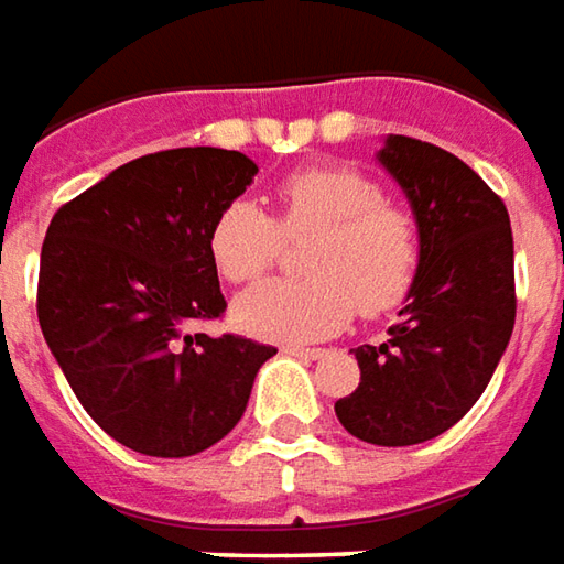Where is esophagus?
I'll return each instance as SVG.
<instances>
[{
    "label": "esophagus",
    "mask_w": 564,
    "mask_h": 564,
    "mask_svg": "<svg viewBox=\"0 0 564 564\" xmlns=\"http://www.w3.org/2000/svg\"><path fill=\"white\" fill-rule=\"evenodd\" d=\"M282 354H294V357H323V347H307V344H282Z\"/></svg>",
    "instance_id": "obj_1"
}]
</instances>
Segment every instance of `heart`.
<instances>
[{
    "label": "heart",
    "instance_id": "obj_1",
    "mask_svg": "<svg viewBox=\"0 0 564 564\" xmlns=\"http://www.w3.org/2000/svg\"><path fill=\"white\" fill-rule=\"evenodd\" d=\"M275 217L257 204L229 202L207 236V251L226 282H251L282 254L285 238L313 236L301 279H267L232 307L238 328L270 341L326 338L350 319L394 310L422 267L415 217L388 202L360 170L304 167L273 188Z\"/></svg>",
    "mask_w": 564,
    "mask_h": 564
}]
</instances>
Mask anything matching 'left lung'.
Here are the masks:
<instances>
[{
  "label": "left lung",
  "mask_w": 564,
  "mask_h": 564,
  "mask_svg": "<svg viewBox=\"0 0 564 564\" xmlns=\"http://www.w3.org/2000/svg\"><path fill=\"white\" fill-rule=\"evenodd\" d=\"M379 161L410 198L422 267L391 338L354 350L360 388L335 413L366 444L410 447L485 394L516 326V251L502 198L456 154L388 135Z\"/></svg>",
  "instance_id": "left-lung-1"
}]
</instances>
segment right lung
I'll return each mask as SVG.
<instances>
[{
	"label": "right lung",
	"instance_id": "add662e5",
	"mask_svg": "<svg viewBox=\"0 0 564 564\" xmlns=\"http://www.w3.org/2000/svg\"><path fill=\"white\" fill-rule=\"evenodd\" d=\"M254 173L241 151H154L48 223L36 289L45 344L98 429L135 453L180 459L214 447L275 354L195 328L226 310L210 226Z\"/></svg>",
	"mask_w": 564,
	"mask_h": 564
}]
</instances>
